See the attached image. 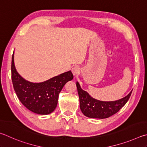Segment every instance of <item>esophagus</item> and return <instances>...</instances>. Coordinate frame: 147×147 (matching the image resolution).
I'll return each mask as SVG.
<instances>
[{
    "instance_id": "34e87169",
    "label": "esophagus",
    "mask_w": 147,
    "mask_h": 147,
    "mask_svg": "<svg viewBox=\"0 0 147 147\" xmlns=\"http://www.w3.org/2000/svg\"><path fill=\"white\" fill-rule=\"evenodd\" d=\"M71 72L75 77L78 76L79 75V74H80V69H79L78 66H75L71 69Z\"/></svg>"
}]
</instances>
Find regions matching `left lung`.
<instances>
[{"mask_svg":"<svg viewBox=\"0 0 147 147\" xmlns=\"http://www.w3.org/2000/svg\"><path fill=\"white\" fill-rule=\"evenodd\" d=\"M80 102V109L85 116L96 119L108 118L119 111L127 103L132 90L123 98L113 101H103L92 97L88 92L83 90L79 82L76 83Z\"/></svg>","mask_w":147,"mask_h":147,"instance_id":"left-lung-1","label":"left lung"}]
</instances>
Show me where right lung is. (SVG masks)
Wrapping results in <instances>:
<instances>
[{"label":"right lung","mask_w":147,"mask_h":147,"mask_svg":"<svg viewBox=\"0 0 147 147\" xmlns=\"http://www.w3.org/2000/svg\"><path fill=\"white\" fill-rule=\"evenodd\" d=\"M73 78V74L69 70L40 83L26 80L15 68L13 51L11 61L13 85L20 101L31 112L40 115H48L53 112L57 105L61 90L67 82Z\"/></svg>","instance_id":"1"}]
</instances>
